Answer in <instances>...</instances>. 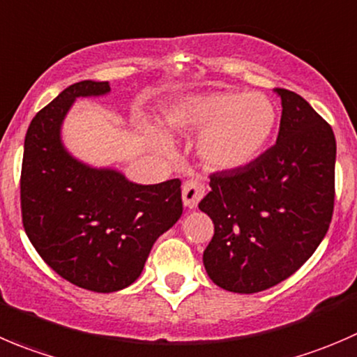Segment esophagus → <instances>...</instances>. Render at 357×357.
<instances>
[{
    "label": "esophagus",
    "instance_id": "obj_1",
    "mask_svg": "<svg viewBox=\"0 0 357 357\" xmlns=\"http://www.w3.org/2000/svg\"><path fill=\"white\" fill-rule=\"evenodd\" d=\"M181 193H183V204H185V207H188V209H195V207L199 206L200 199L204 197V186L197 181H186L185 185H183Z\"/></svg>",
    "mask_w": 357,
    "mask_h": 357
}]
</instances>
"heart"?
Segmentation results:
<instances>
[{
	"mask_svg": "<svg viewBox=\"0 0 357 357\" xmlns=\"http://www.w3.org/2000/svg\"><path fill=\"white\" fill-rule=\"evenodd\" d=\"M172 132H200L197 157L211 171H237L251 164L271 141L278 112L271 99L259 92L216 91L176 99L164 112ZM158 150L171 153L172 141L153 130Z\"/></svg>",
	"mask_w": 357,
	"mask_h": 357,
	"instance_id": "heart-1",
	"label": "heart"
}]
</instances>
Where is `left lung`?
<instances>
[{
  "label": "left lung",
  "instance_id": "8db88e82",
  "mask_svg": "<svg viewBox=\"0 0 357 357\" xmlns=\"http://www.w3.org/2000/svg\"><path fill=\"white\" fill-rule=\"evenodd\" d=\"M274 92L282 106L274 146L245 167L211 176V192L199 204L214 223L204 266L231 293L263 291L295 274L333 214V130L302 96Z\"/></svg>",
  "mask_w": 357,
  "mask_h": 357
}]
</instances>
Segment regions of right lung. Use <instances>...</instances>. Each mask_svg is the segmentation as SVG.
I'll return each mask as SVG.
<instances>
[{
	"label": "right lung",
	"mask_w": 357,
	"mask_h": 357,
	"mask_svg": "<svg viewBox=\"0 0 357 357\" xmlns=\"http://www.w3.org/2000/svg\"><path fill=\"white\" fill-rule=\"evenodd\" d=\"M109 82L83 79L36 113L24 141L22 223L38 255L78 288L113 293L143 272L155 241L183 214L181 181L137 185L115 167L69 153L62 123L79 98H102Z\"/></svg>",
	"instance_id": "1"
}]
</instances>
